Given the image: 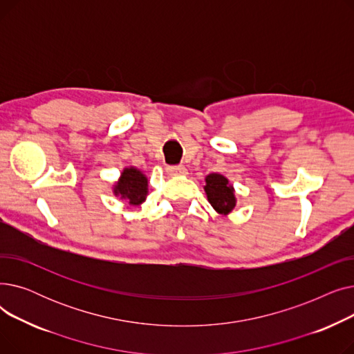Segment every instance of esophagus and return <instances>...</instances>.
I'll return each mask as SVG.
<instances>
[{
    "label": "esophagus",
    "mask_w": 354,
    "mask_h": 354,
    "mask_svg": "<svg viewBox=\"0 0 354 354\" xmlns=\"http://www.w3.org/2000/svg\"><path fill=\"white\" fill-rule=\"evenodd\" d=\"M166 172H167V175H171V176H183V175L188 174L187 169H185L182 165H179V166H167L166 167Z\"/></svg>",
    "instance_id": "obj_1"
}]
</instances>
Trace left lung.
Instances as JSON below:
<instances>
[{
  "instance_id": "left-lung-1",
  "label": "left lung",
  "mask_w": 354,
  "mask_h": 354,
  "mask_svg": "<svg viewBox=\"0 0 354 354\" xmlns=\"http://www.w3.org/2000/svg\"><path fill=\"white\" fill-rule=\"evenodd\" d=\"M203 191L207 194L211 207L219 214L227 216L236 207L235 188L230 183L228 178L221 174H209L205 176V187Z\"/></svg>"
}]
</instances>
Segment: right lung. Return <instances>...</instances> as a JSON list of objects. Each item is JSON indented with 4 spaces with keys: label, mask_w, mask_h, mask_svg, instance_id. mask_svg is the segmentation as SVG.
<instances>
[{
    "label": "right lung",
    "mask_w": 354,
    "mask_h": 354,
    "mask_svg": "<svg viewBox=\"0 0 354 354\" xmlns=\"http://www.w3.org/2000/svg\"><path fill=\"white\" fill-rule=\"evenodd\" d=\"M149 179L136 166H126L119 179L113 183L111 191L115 196L126 201L130 207L138 208L149 195Z\"/></svg>",
    "instance_id": "obj_1"
}]
</instances>
